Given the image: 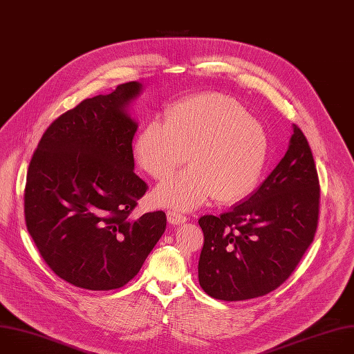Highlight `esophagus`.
Returning <instances> with one entry per match:
<instances>
[{"instance_id": "obj_1", "label": "esophagus", "mask_w": 354, "mask_h": 354, "mask_svg": "<svg viewBox=\"0 0 354 354\" xmlns=\"http://www.w3.org/2000/svg\"><path fill=\"white\" fill-rule=\"evenodd\" d=\"M167 216H168V222L172 225H180L187 221V218L185 215H180L178 211H174V209H169L167 212Z\"/></svg>"}]
</instances>
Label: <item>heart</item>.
Instances as JSON below:
<instances>
[{
	"label": "heart",
	"mask_w": 354,
	"mask_h": 354,
	"mask_svg": "<svg viewBox=\"0 0 354 354\" xmlns=\"http://www.w3.org/2000/svg\"><path fill=\"white\" fill-rule=\"evenodd\" d=\"M267 129L236 100L197 94L172 105L167 122L154 120L138 135L135 156L154 179H165L189 157L192 167L154 192L162 207L190 211L209 197L221 204L243 200L256 187L267 162Z\"/></svg>",
	"instance_id": "heart-1"
}]
</instances>
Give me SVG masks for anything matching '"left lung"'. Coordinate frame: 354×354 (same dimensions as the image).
I'll list each match as a JSON object with an SVG mask.
<instances>
[{"instance_id": "left-lung-1", "label": "left lung", "mask_w": 354, "mask_h": 354, "mask_svg": "<svg viewBox=\"0 0 354 354\" xmlns=\"http://www.w3.org/2000/svg\"><path fill=\"white\" fill-rule=\"evenodd\" d=\"M319 182L311 149L293 125L285 157L261 186L227 212L204 215L198 282L218 300L241 301L281 286L311 245Z\"/></svg>"}]
</instances>
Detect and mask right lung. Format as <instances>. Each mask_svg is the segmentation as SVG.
Returning <instances> with one entry per match:
<instances>
[{
    "mask_svg": "<svg viewBox=\"0 0 354 354\" xmlns=\"http://www.w3.org/2000/svg\"><path fill=\"white\" fill-rule=\"evenodd\" d=\"M142 90L124 83L62 113L29 165L28 230L48 267L82 289L127 285L167 227L164 211L131 218L147 190L132 149L139 124L131 104Z\"/></svg>",
    "mask_w": 354,
    "mask_h": 354,
    "instance_id": "1",
    "label": "right lung"
}]
</instances>
